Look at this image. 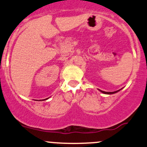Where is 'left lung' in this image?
Segmentation results:
<instances>
[{"instance_id": "left-lung-1", "label": "left lung", "mask_w": 147, "mask_h": 147, "mask_svg": "<svg viewBox=\"0 0 147 147\" xmlns=\"http://www.w3.org/2000/svg\"><path fill=\"white\" fill-rule=\"evenodd\" d=\"M100 90L101 92H103V93H104V94H108V95H111V94L116 93V92H117L118 91H119L120 90H117V91H114V92H105V91H102V90Z\"/></svg>"}]
</instances>
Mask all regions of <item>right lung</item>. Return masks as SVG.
I'll list each match as a JSON object with an SVG mask.
<instances>
[{
  "label": "right lung",
  "mask_w": 147,
  "mask_h": 147,
  "mask_svg": "<svg viewBox=\"0 0 147 147\" xmlns=\"http://www.w3.org/2000/svg\"><path fill=\"white\" fill-rule=\"evenodd\" d=\"M48 98H47V99H43V100H45V99H48Z\"/></svg>",
  "instance_id": "obj_1"
}]
</instances>
